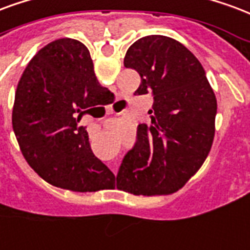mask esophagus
I'll return each mask as SVG.
<instances>
[{
	"mask_svg": "<svg viewBox=\"0 0 250 250\" xmlns=\"http://www.w3.org/2000/svg\"><path fill=\"white\" fill-rule=\"evenodd\" d=\"M108 114H114V112H112V111H108ZM111 167H112V171L114 172L118 171V164H115V163H112V166H111Z\"/></svg>",
	"mask_w": 250,
	"mask_h": 250,
	"instance_id": "obj_1",
	"label": "esophagus"
}]
</instances>
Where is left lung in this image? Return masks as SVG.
<instances>
[{
  "label": "left lung",
  "instance_id": "1",
  "mask_svg": "<svg viewBox=\"0 0 250 250\" xmlns=\"http://www.w3.org/2000/svg\"><path fill=\"white\" fill-rule=\"evenodd\" d=\"M125 66L142 78L138 95H153L149 125H138L120 164L116 188L134 195L179 191L208 156L217 102L199 59L179 41L147 36L128 47Z\"/></svg>",
  "mask_w": 250,
  "mask_h": 250
}]
</instances>
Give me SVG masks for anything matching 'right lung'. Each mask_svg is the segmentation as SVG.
<instances>
[{"label": "right lung", "mask_w": 250, "mask_h": 250, "mask_svg": "<svg viewBox=\"0 0 250 250\" xmlns=\"http://www.w3.org/2000/svg\"><path fill=\"white\" fill-rule=\"evenodd\" d=\"M110 92L79 41L55 40L31 58L17 86L12 123L23 158L45 182L74 192L114 188V173L78 127L81 116L104 106Z\"/></svg>", "instance_id": "add662e5"}]
</instances>
